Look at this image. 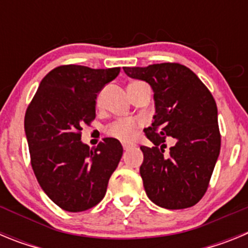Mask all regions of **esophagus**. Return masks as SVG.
Masks as SVG:
<instances>
[{
	"instance_id": "esophagus-1",
	"label": "esophagus",
	"mask_w": 248,
	"mask_h": 248,
	"mask_svg": "<svg viewBox=\"0 0 248 248\" xmlns=\"http://www.w3.org/2000/svg\"><path fill=\"white\" fill-rule=\"evenodd\" d=\"M133 146L134 145H130V144H123V148H124V150H130V149H133Z\"/></svg>"
}]
</instances>
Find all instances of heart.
Returning a JSON list of instances; mask_svg holds the SVG:
<instances>
[{
  "instance_id": "obj_1",
  "label": "heart",
  "mask_w": 248,
  "mask_h": 248,
  "mask_svg": "<svg viewBox=\"0 0 248 248\" xmlns=\"http://www.w3.org/2000/svg\"><path fill=\"white\" fill-rule=\"evenodd\" d=\"M131 84H144V83L134 82ZM135 128H137V124L133 120H120V122H117L109 128V134L120 140L128 141L134 135Z\"/></svg>"
}]
</instances>
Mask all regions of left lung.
<instances>
[{
	"mask_svg": "<svg viewBox=\"0 0 248 248\" xmlns=\"http://www.w3.org/2000/svg\"><path fill=\"white\" fill-rule=\"evenodd\" d=\"M133 79L154 92L155 115L146 137L153 148L141 146L144 189L155 205L169 210L191 207L205 195L217 161L221 137L217 107L199 77L179 63L124 67ZM174 145L165 154V139Z\"/></svg>",
	"mask_w": 248,
	"mask_h": 248,
	"instance_id": "left-lung-1",
	"label": "left lung"
}]
</instances>
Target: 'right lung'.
Listing matches in <instances>:
<instances>
[{"label": "right lung", "instance_id": "right-lung-1", "mask_svg": "<svg viewBox=\"0 0 248 248\" xmlns=\"http://www.w3.org/2000/svg\"><path fill=\"white\" fill-rule=\"evenodd\" d=\"M119 72L61 65L43 78L28 105L25 131L32 169L46 195L65 211L99 203L120 161L119 140L105 138L94 149L80 140L83 124L95 118L98 94Z\"/></svg>", "mask_w": 248, "mask_h": 248}]
</instances>
